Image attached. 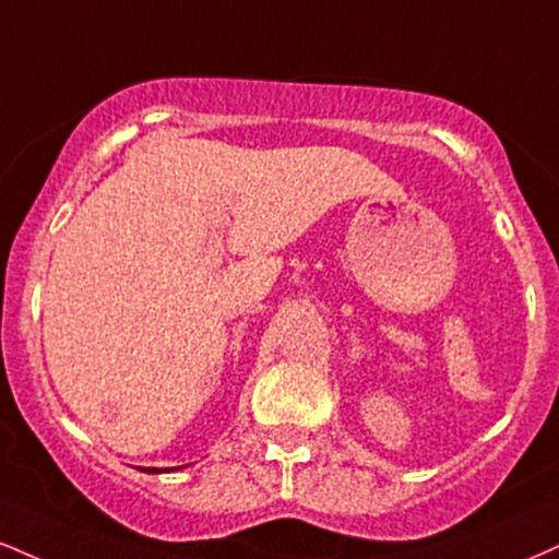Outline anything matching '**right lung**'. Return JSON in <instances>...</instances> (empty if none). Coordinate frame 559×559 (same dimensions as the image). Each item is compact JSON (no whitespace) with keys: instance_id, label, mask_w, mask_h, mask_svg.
<instances>
[{"instance_id":"add662e5","label":"right lung","mask_w":559,"mask_h":559,"mask_svg":"<svg viewBox=\"0 0 559 559\" xmlns=\"http://www.w3.org/2000/svg\"><path fill=\"white\" fill-rule=\"evenodd\" d=\"M181 468V466H179ZM140 472H147V474H160V472H177V468H140Z\"/></svg>"}]
</instances>
